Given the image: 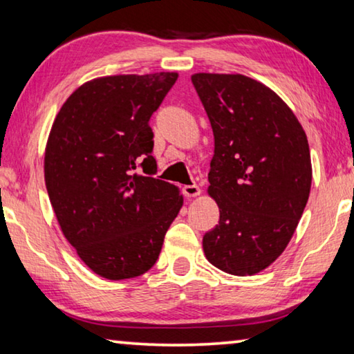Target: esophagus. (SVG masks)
I'll use <instances>...</instances> for the list:
<instances>
[{"label":"esophagus","mask_w":354,"mask_h":354,"mask_svg":"<svg viewBox=\"0 0 354 354\" xmlns=\"http://www.w3.org/2000/svg\"><path fill=\"white\" fill-rule=\"evenodd\" d=\"M183 195L187 198H192V197H197L200 195V187L197 184H190V186H183Z\"/></svg>","instance_id":"obj_1"}]
</instances>
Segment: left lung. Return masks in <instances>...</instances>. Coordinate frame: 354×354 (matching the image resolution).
<instances>
[{
	"label": "left lung",
	"instance_id": "8db88e82",
	"mask_svg": "<svg viewBox=\"0 0 354 354\" xmlns=\"http://www.w3.org/2000/svg\"><path fill=\"white\" fill-rule=\"evenodd\" d=\"M192 83L214 133L207 192L218 225L203 236L207 261L254 276L282 254L312 184L307 137L293 111L244 75L195 74Z\"/></svg>",
	"mask_w": 354,
	"mask_h": 354
}]
</instances>
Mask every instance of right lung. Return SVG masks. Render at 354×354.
<instances>
[{
  "mask_svg": "<svg viewBox=\"0 0 354 354\" xmlns=\"http://www.w3.org/2000/svg\"><path fill=\"white\" fill-rule=\"evenodd\" d=\"M176 78H96L55 118L44 164L50 203L66 239L100 277L131 279L153 268L183 206L178 187L154 178L149 126Z\"/></svg>",
  "mask_w": 354,
  "mask_h": 354,
  "instance_id": "obj_1",
  "label": "right lung"
}]
</instances>
